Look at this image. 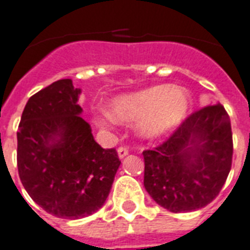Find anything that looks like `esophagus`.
<instances>
[{
    "label": "esophagus",
    "instance_id": "1",
    "mask_svg": "<svg viewBox=\"0 0 250 250\" xmlns=\"http://www.w3.org/2000/svg\"><path fill=\"white\" fill-rule=\"evenodd\" d=\"M129 150H127L126 146H120V148L117 149V154H119V158H124L126 157Z\"/></svg>",
    "mask_w": 250,
    "mask_h": 250
}]
</instances>
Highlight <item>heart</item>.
<instances>
[{
  "instance_id": "heart-1",
  "label": "heart",
  "mask_w": 250,
  "mask_h": 250,
  "mask_svg": "<svg viewBox=\"0 0 250 250\" xmlns=\"http://www.w3.org/2000/svg\"><path fill=\"white\" fill-rule=\"evenodd\" d=\"M188 108L189 99L185 91L159 84L116 99L111 104L110 115L119 123L140 120L143 135L159 138L178 126Z\"/></svg>"
}]
</instances>
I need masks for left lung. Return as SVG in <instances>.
I'll return each mask as SVG.
<instances>
[{
    "instance_id": "1",
    "label": "left lung",
    "mask_w": 250,
    "mask_h": 250,
    "mask_svg": "<svg viewBox=\"0 0 250 250\" xmlns=\"http://www.w3.org/2000/svg\"><path fill=\"white\" fill-rule=\"evenodd\" d=\"M144 187L170 212H189L216 198L232 161L230 117L223 104L189 115L163 144L143 151Z\"/></svg>"
}]
</instances>
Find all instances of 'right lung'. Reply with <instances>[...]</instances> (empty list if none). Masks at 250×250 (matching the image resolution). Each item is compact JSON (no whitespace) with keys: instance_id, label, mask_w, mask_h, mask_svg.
I'll list each match as a JSON object with an SVG mask.
<instances>
[{"instance_id":"add662e5","label":"right lung","mask_w":250,"mask_h":250,"mask_svg":"<svg viewBox=\"0 0 250 250\" xmlns=\"http://www.w3.org/2000/svg\"><path fill=\"white\" fill-rule=\"evenodd\" d=\"M81 89L59 80L31 96L18 130V169L29 196L61 219H82L104 206L121 161L104 149L81 117Z\"/></svg>"}]
</instances>
